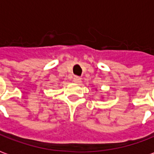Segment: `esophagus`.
I'll return each instance as SVG.
<instances>
[{"instance_id": "esophagus-1", "label": "esophagus", "mask_w": 154, "mask_h": 154, "mask_svg": "<svg viewBox=\"0 0 154 154\" xmlns=\"http://www.w3.org/2000/svg\"><path fill=\"white\" fill-rule=\"evenodd\" d=\"M80 80H81V78L79 77V76H75V77L73 78V81H74L75 83H79Z\"/></svg>"}]
</instances>
